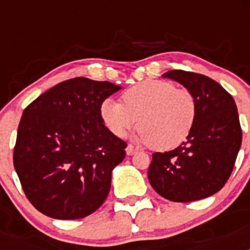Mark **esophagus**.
I'll return each mask as SVG.
<instances>
[{
	"label": "esophagus",
	"mask_w": 250,
	"mask_h": 250,
	"mask_svg": "<svg viewBox=\"0 0 250 250\" xmlns=\"http://www.w3.org/2000/svg\"><path fill=\"white\" fill-rule=\"evenodd\" d=\"M136 152V149L132 145H127L126 146V154L127 155H134Z\"/></svg>",
	"instance_id": "esophagus-1"
}]
</instances>
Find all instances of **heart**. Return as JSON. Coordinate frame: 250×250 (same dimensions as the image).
Here are the masks:
<instances>
[{
	"instance_id": "heart-1",
	"label": "heart",
	"mask_w": 250,
	"mask_h": 250,
	"mask_svg": "<svg viewBox=\"0 0 250 250\" xmlns=\"http://www.w3.org/2000/svg\"><path fill=\"white\" fill-rule=\"evenodd\" d=\"M123 103L105 99L100 118L112 135L124 138L139 126L136 140L159 150H171L190 135L196 120V101L187 89L165 80H145L123 94Z\"/></svg>"
}]
</instances>
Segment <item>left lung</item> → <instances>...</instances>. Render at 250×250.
I'll use <instances>...</instances> for the list:
<instances>
[{
    "label": "left lung",
    "mask_w": 250,
    "mask_h": 250,
    "mask_svg": "<svg viewBox=\"0 0 250 250\" xmlns=\"http://www.w3.org/2000/svg\"><path fill=\"white\" fill-rule=\"evenodd\" d=\"M163 77L194 95L196 120L190 135L171 151L154 152L147 178L154 190L171 202L205 199L224 187L242 145L235 101L210 77L171 70Z\"/></svg>",
    "instance_id": "8db88e82"
}]
</instances>
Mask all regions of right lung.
Here are the masks:
<instances>
[{
  "label": "right lung",
  "instance_id": "right-lung-1",
  "mask_svg": "<svg viewBox=\"0 0 250 250\" xmlns=\"http://www.w3.org/2000/svg\"><path fill=\"white\" fill-rule=\"evenodd\" d=\"M120 89L109 81L76 77L26 107L13 165L37 210L54 219H80L105 202L126 143L106 129L100 105Z\"/></svg>",
  "mask_w": 250,
  "mask_h": 250
}]
</instances>
